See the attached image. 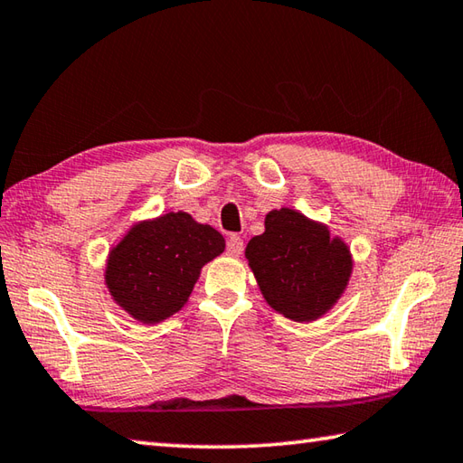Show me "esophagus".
I'll return each mask as SVG.
<instances>
[{
  "label": "esophagus",
  "mask_w": 463,
  "mask_h": 463,
  "mask_svg": "<svg viewBox=\"0 0 463 463\" xmlns=\"http://www.w3.org/2000/svg\"><path fill=\"white\" fill-rule=\"evenodd\" d=\"M241 251H243V240L240 238V235H232V238L228 240V254L240 256Z\"/></svg>",
  "instance_id": "34e87169"
}]
</instances>
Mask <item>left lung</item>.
I'll list each match as a JSON object with an SVG mask.
<instances>
[{
	"label": "left lung",
	"instance_id": "8db88e82",
	"mask_svg": "<svg viewBox=\"0 0 463 463\" xmlns=\"http://www.w3.org/2000/svg\"><path fill=\"white\" fill-rule=\"evenodd\" d=\"M264 228L246 246L248 266L264 300L294 322L325 317L351 280V248L330 235L326 223L292 207L272 209Z\"/></svg>",
	"mask_w": 463,
	"mask_h": 463
}]
</instances>
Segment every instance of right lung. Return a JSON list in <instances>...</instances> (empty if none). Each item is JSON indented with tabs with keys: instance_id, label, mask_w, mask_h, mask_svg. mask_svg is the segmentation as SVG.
Masks as SVG:
<instances>
[{
	"instance_id": "obj_1",
	"label": "right lung",
	"mask_w": 463,
	"mask_h": 463,
	"mask_svg": "<svg viewBox=\"0 0 463 463\" xmlns=\"http://www.w3.org/2000/svg\"><path fill=\"white\" fill-rule=\"evenodd\" d=\"M225 250L223 235L187 212L137 222L112 246L104 284L120 308L156 325L185 307L202 268Z\"/></svg>"
}]
</instances>
